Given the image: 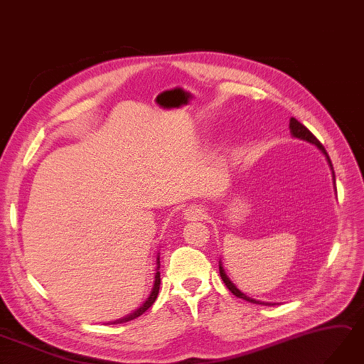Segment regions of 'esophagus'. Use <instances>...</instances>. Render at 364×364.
<instances>
[{
  "instance_id": "obj_1",
  "label": "esophagus",
  "mask_w": 364,
  "mask_h": 364,
  "mask_svg": "<svg viewBox=\"0 0 364 364\" xmlns=\"http://www.w3.org/2000/svg\"><path fill=\"white\" fill-rule=\"evenodd\" d=\"M183 219L188 220V222L202 220V219H205V210L200 208V206H198V205L190 206V208H186L183 211Z\"/></svg>"
}]
</instances>
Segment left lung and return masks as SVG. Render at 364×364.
Here are the masks:
<instances>
[{
    "mask_svg": "<svg viewBox=\"0 0 364 364\" xmlns=\"http://www.w3.org/2000/svg\"><path fill=\"white\" fill-rule=\"evenodd\" d=\"M289 132H291V134H292V137H297V139H300V141H304V142H309V144H312V145H316L317 149L325 154V158H326V161H328V164H329V168H331V171H332V181H333V190H336V193H337V188H336V173H333V166H332V162H331V159H329V156H328V153H326V150H325V146H323L321 144H320V141L317 139L316 136H314L306 127H304L303 124H300L296 117H291L289 119ZM219 272H220V277H222V280H223V283L227 284V288L234 294L235 297H239V299H243V300H247V301H251V303H255V304H267V306H272V304H276V303H269V301H260V300H255V299H251V297H248L247 294H243L240 289H237V287H235V284L231 282V279L227 276V272H225V269H223V264H222V260H219Z\"/></svg>",
    "mask_w": 364,
    "mask_h": 364,
    "instance_id": "8db88e82",
    "label": "left lung"
}]
</instances>
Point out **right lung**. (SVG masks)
<instances>
[{"label":"right lung","mask_w":364,"mask_h":364,"mask_svg":"<svg viewBox=\"0 0 364 364\" xmlns=\"http://www.w3.org/2000/svg\"><path fill=\"white\" fill-rule=\"evenodd\" d=\"M159 268H161V260H159V252H158V259H156V272H154V282H153V288L149 294V297L145 299V301L141 304L139 308H136L133 312H130L129 316H125L122 318H117V320H113L110 321V325H119V323H125V321H130V320H134L139 316H142V314L149 309L151 304L154 303V300L158 299V294H159V288H161V272H159ZM109 325V323H107Z\"/></svg>","instance_id":"right-lung-1"}]
</instances>
